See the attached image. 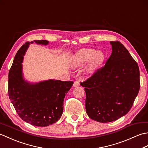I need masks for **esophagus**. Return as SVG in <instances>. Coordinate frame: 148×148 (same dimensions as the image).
Wrapping results in <instances>:
<instances>
[{
	"label": "esophagus",
	"instance_id": "34e87169",
	"mask_svg": "<svg viewBox=\"0 0 148 148\" xmlns=\"http://www.w3.org/2000/svg\"><path fill=\"white\" fill-rule=\"evenodd\" d=\"M80 86L79 81H74V83L73 84V86L74 87H78V86Z\"/></svg>",
	"mask_w": 148,
	"mask_h": 148
}]
</instances>
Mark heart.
<instances>
[{
  "instance_id": "1",
  "label": "heart",
  "mask_w": 148,
  "mask_h": 148,
  "mask_svg": "<svg viewBox=\"0 0 148 148\" xmlns=\"http://www.w3.org/2000/svg\"><path fill=\"white\" fill-rule=\"evenodd\" d=\"M106 55L102 51L84 48L78 50L71 56L70 65L72 68L77 69L82 67L90 60L86 71L88 73H91L103 64Z\"/></svg>"
}]
</instances>
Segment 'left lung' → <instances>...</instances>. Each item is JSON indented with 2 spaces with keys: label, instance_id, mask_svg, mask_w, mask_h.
<instances>
[{
  "label": "left lung",
  "instance_id": "obj_1",
  "mask_svg": "<svg viewBox=\"0 0 148 148\" xmlns=\"http://www.w3.org/2000/svg\"><path fill=\"white\" fill-rule=\"evenodd\" d=\"M111 55L105 66L83 83L85 107L93 120L108 123L127 114L140 88L137 62L119 41H111Z\"/></svg>",
  "mask_w": 148,
  "mask_h": 148
}]
</instances>
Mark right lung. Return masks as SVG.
Here are the masks:
<instances>
[{
	"label": "right lung",
	"mask_w": 148,
	"mask_h": 148,
	"mask_svg": "<svg viewBox=\"0 0 148 148\" xmlns=\"http://www.w3.org/2000/svg\"><path fill=\"white\" fill-rule=\"evenodd\" d=\"M48 45L46 40L27 42L18 50L9 72L8 94L16 111L34 126L47 127L61 118L64 100L73 81L49 79L32 83L24 79L22 63L30 44Z\"/></svg>",
	"instance_id": "obj_1"
}]
</instances>
